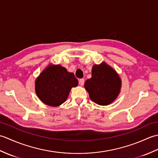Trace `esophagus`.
I'll use <instances>...</instances> for the list:
<instances>
[{"mask_svg": "<svg viewBox=\"0 0 158 158\" xmlns=\"http://www.w3.org/2000/svg\"><path fill=\"white\" fill-rule=\"evenodd\" d=\"M79 84L81 85H83L84 84V82H85V79H80L79 80Z\"/></svg>", "mask_w": 158, "mask_h": 158, "instance_id": "34e87169", "label": "esophagus"}]
</instances>
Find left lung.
<instances>
[{
	"label": "left lung",
	"mask_w": 158,
	"mask_h": 158,
	"mask_svg": "<svg viewBox=\"0 0 158 158\" xmlns=\"http://www.w3.org/2000/svg\"><path fill=\"white\" fill-rule=\"evenodd\" d=\"M84 85L94 102L108 105L119 94L121 79L115 70L103 62L93 66L92 77L87 80Z\"/></svg>",
	"instance_id": "left-lung-1"
}]
</instances>
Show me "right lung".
<instances>
[{"mask_svg": "<svg viewBox=\"0 0 158 158\" xmlns=\"http://www.w3.org/2000/svg\"><path fill=\"white\" fill-rule=\"evenodd\" d=\"M78 80L73 73L60 65H49L36 79L35 90L41 101L52 106H58L66 101L73 87Z\"/></svg>", "mask_w": 158, "mask_h": 158, "instance_id": "add662e5", "label": "right lung"}]
</instances>
